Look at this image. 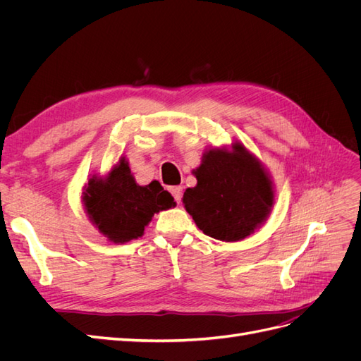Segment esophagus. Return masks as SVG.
<instances>
[{"label": "esophagus", "mask_w": 361, "mask_h": 361, "mask_svg": "<svg viewBox=\"0 0 361 361\" xmlns=\"http://www.w3.org/2000/svg\"><path fill=\"white\" fill-rule=\"evenodd\" d=\"M170 192L174 197V200H176L178 203H180V199H182V187H171L170 188Z\"/></svg>", "instance_id": "esophagus-1"}]
</instances>
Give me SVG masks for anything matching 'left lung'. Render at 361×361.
<instances>
[{"mask_svg":"<svg viewBox=\"0 0 361 361\" xmlns=\"http://www.w3.org/2000/svg\"><path fill=\"white\" fill-rule=\"evenodd\" d=\"M197 185L183 192V204L204 235L241 241L267 220L274 191L262 164L241 145L211 149L194 170Z\"/></svg>","mask_w":361,"mask_h":361,"instance_id":"left-lung-1","label":"left lung"}]
</instances>
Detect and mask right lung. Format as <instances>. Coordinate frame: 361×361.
Instances as JSON below:
<instances>
[{
  "label": "right lung",
  "mask_w": 361,
  "mask_h": 361,
  "mask_svg": "<svg viewBox=\"0 0 361 361\" xmlns=\"http://www.w3.org/2000/svg\"><path fill=\"white\" fill-rule=\"evenodd\" d=\"M82 194L92 223L117 244L137 239L154 214L176 206L158 180L140 187L125 158L118 159L105 179L93 176Z\"/></svg>",
  "instance_id": "obj_1"
}]
</instances>
